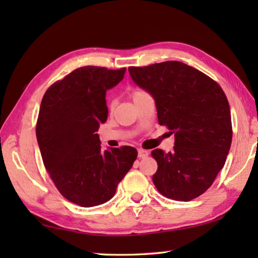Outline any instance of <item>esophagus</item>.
<instances>
[{
	"label": "esophagus",
	"instance_id": "esophagus-1",
	"mask_svg": "<svg viewBox=\"0 0 258 258\" xmlns=\"http://www.w3.org/2000/svg\"><path fill=\"white\" fill-rule=\"evenodd\" d=\"M138 156H139V158H147V157L149 156V151L143 150V149H139L138 150Z\"/></svg>",
	"mask_w": 258,
	"mask_h": 258
}]
</instances>
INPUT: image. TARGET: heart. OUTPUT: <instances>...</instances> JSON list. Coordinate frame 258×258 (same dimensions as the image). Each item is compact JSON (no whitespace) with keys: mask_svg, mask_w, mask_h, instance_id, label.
Masks as SVG:
<instances>
[{"mask_svg":"<svg viewBox=\"0 0 258 258\" xmlns=\"http://www.w3.org/2000/svg\"><path fill=\"white\" fill-rule=\"evenodd\" d=\"M139 93H142V91H137V92H134V94H133V97H134V95H137V94H139Z\"/></svg>","mask_w":258,"mask_h":258,"instance_id":"heart-1","label":"heart"}]
</instances>
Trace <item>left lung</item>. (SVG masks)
I'll return each mask as SVG.
<instances>
[{
	"label": "left lung",
	"instance_id": "obj_1",
	"mask_svg": "<svg viewBox=\"0 0 258 258\" xmlns=\"http://www.w3.org/2000/svg\"><path fill=\"white\" fill-rule=\"evenodd\" d=\"M133 82L155 100L160 125L174 134V150H152L158 164L152 181L178 202L199 197L223 168L232 141L230 106L211 77L180 61L130 67Z\"/></svg>",
	"mask_w": 258,
	"mask_h": 258
}]
</instances>
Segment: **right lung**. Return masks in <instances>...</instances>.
Listing matches in <instances>:
<instances>
[{
    "instance_id": "1",
    "label": "right lung",
    "mask_w": 258,
    "mask_h": 258,
    "mask_svg": "<svg viewBox=\"0 0 258 258\" xmlns=\"http://www.w3.org/2000/svg\"><path fill=\"white\" fill-rule=\"evenodd\" d=\"M126 68H77L51 85L42 99L36 138L56 189L82 207L107 203L138 157L133 147L101 149L97 131L108 118L106 93Z\"/></svg>"
}]
</instances>
